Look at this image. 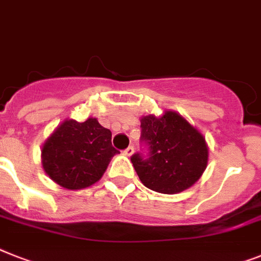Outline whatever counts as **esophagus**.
<instances>
[{"label":"esophagus","instance_id":"obj_1","mask_svg":"<svg viewBox=\"0 0 261 261\" xmlns=\"http://www.w3.org/2000/svg\"><path fill=\"white\" fill-rule=\"evenodd\" d=\"M135 153V148H133L132 145L130 146H128V148H126L125 150H124V154H125V156H132V154Z\"/></svg>","mask_w":261,"mask_h":261}]
</instances>
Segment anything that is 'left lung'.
Masks as SVG:
<instances>
[{"label": "left lung", "instance_id": "obj_1", "mask_svg": "<svg viewBox=\"0 0 261 261\" xmlns=\"http://www.w3.org/2000/svg\"><path fill=\"white\" fill-rule=\"evenodd\" d=\"M140 122L141 137L149 145L148 159L139 153L130 157L140 181L164 195L191 188L208 165L210 148L203 133L174 111L143 116Z\"/></svg>", "mask_w": 261, "mask_h": 261}]
</instances>
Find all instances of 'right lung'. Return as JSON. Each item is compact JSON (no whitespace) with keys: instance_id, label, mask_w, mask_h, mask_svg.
I'll return each instance as SVG.
<instances>
[{"instance_id":"1","label":"right lung","mask_w":261,"mask_h":261,"mask_svg":"<svg viewBox=\"0 0 261 261\" xmlns=\"http://www.w3.org/2000/svg\"><path fill=\"white\" fill-rule=\"evenodd\" d=\"M116 153L112 132L96 117L66 118L42 144L41 163L56 184L77 191L96 184Z\"/></svg>"}]
</instances>
